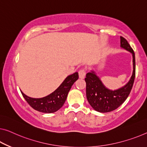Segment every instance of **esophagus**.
<instances>
[{
    "label": "esophagus",
    "mask_w": 147,
    "mask_h": 147,
    "mask_svg": "<svg viewBox=\"0 0 147 147\" xmlns=\"http://www.w3.org/2000/svg\"><path fill=\"white\" fill-rule=\"evenodd\" d=\"M78 74H79L80 78H84L85 76H86V70L85 69H81L78 71Z\"/></svg>",
    "instance_id": "obj_1"
}]
</instances>
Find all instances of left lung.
Here are the masks:
<instances>
[{"mask_svg": "<svg viewBox=\"0 0 147 147\" xmlns=\"http://www.w3.org/2000/svg\"><path fill=\"white\" fill-rule=\"evenodd\" d=\"M121 47L130 52L133 57V73L129 80L124 86L116 90L107 88L94 70L86 74V98L94 110L100 113L113 111L119 107L127 98L132 89L135 77V56L130 45L125 39L120 37Z\"/></svg>", "mask_w": 147, "mask_h": 147, "instance_id": "left-lung-1", "label": "left lung"}]
</instances>
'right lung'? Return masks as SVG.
I'll return each mask as SVG.
<instances>
[{"label": "right lung", "instance_id": "obj_1", "mask_svg": "<svg viewBox=\"0 0 147 147\" xmlns=\"http://www.w3.org/2000/svg\"><path fill=\"white\" fill-rule=\"evenodd\" d=\"M78 78L77 72L70 74L55 90L50 94L40 98H31L24 94L22 90L20 91L26 102L34 109L43 113H54L58 111L65 104L68 93Z\"/></svg>", "mask_w": 147, "mask_h": 147}]
</instances>
